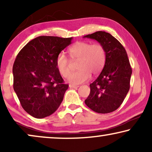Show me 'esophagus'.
Masks as SVG:
<instances>
[{
  "label": "esophagus",
  "instance_id": "34e87169",
  "mask_svg": "<svg viewBox=\"0 0 152 152\" xmlns=\"http://www.w3.org/2000/svg\"><path fill=\"white\" fill-rule=\"evenodd\" d=\"M69 87H70V88H78L79 86H77V85H74V84H70L69 85Z\"/></svg>",
  "mask_w": 152,
  "mask_h": 152
}]
</instances>
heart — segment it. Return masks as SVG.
<instances>
[{
  "label": "heart",
  "mask_w": 152,
  "mask_h": 152,
  "mask_svg": "<svg viewBox=\"0 0 152 152\" xmlns=\"http://www.w3.org/2000/svg\"><path fill=\"white\" fill-rule=\"evenodd\" d=\"M72 60H79L77 72H72L68 78V82L74 84H82L91 77V74L97 75L103 69L106 61V51L100 43L79 41L68 49ZM69 60L61 52L56 58V66L60 74L66 77L70 72Z\"/></svg>",
  "instance_id": "1"
}]
</instances>
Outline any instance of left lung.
Here are the masks:
<instances>
[{
    "instance_id": "1",
    "label": "left lung",
    "mask_w": 152,
    "mask_h": 152,
    "mask_svg": "<svg viewBox=\"0 0 152 152\" xmlns=\"http://www.w3.org/2000/svg\"><path fill=\"white\" fill-rule=\"evenodd\" d=\"M84 38L96 40L106 51L104 66L90 84L91 92L85 104L96 113H111L122 104L130 88L132 70L127 54L121 43L108 32L98 31Z\"/></svg>"
}]
</instances>
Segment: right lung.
Returning a JSON list of instances; mask_svg holds the SVG:
<instances>
[{"instance_id": "obj_1", "label": "right lung", "mask_w": 152, "mask_h": 152, "mask_svg": "<svg viewBox=\"0 0 152 152\" xmlns=\"http://www.w3.org/2000/svg\"><path fill=\"white\" fill-rule=\"evenodd\" d=\"M72 37L41 36L23 48L13 65L14 90L22 107L36 118L57 111L68 85L56 66L58 54L71 44Z\"/></svg>"}]
</instances>
